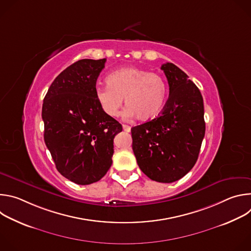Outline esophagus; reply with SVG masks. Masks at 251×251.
I'll return each mask as SVG.
<instances>
[{"instance_id":"1","label":"esophagus","mask_w":251,"mask_h":251,"mask_svg":"<svg viewBox=\"0 0 251 251\" xmlns=\"http://www.w3.org/2000/svg\"><path fill=\"white\" fill-rule=\"evenodd\" d=\"M123 130L125 131V132H130L131 131V127L129 126V125H123Z\"/></svg>"}]
</instances>
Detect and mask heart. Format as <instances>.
Wrapping results in <instances>:
<instances>
[{"instance_id": "1", "label": "heart", "mask_w": 251, "mask_h": 251, "mask_svg": "<svg viewBox=\"0 0 251 251\" xmlns=\"http://www.w3.org/2000/svg\"><path fill=\"white\" fill-rule=\"evenodd\" d=\"M107 86L97 87L96 100L102 111L110 117L119 116L123 99L127 114L141 121L156 118L162 111L167 86L161 75L137 66L117 69L106 78Z\"/></svg>"}]
</instances>
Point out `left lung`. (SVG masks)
I'll list each match as a JSON object with an SVG mask.
<instances>
[{"instance_id": "1", "label": "left lung", "mask_w": 251, "mask_h": 251, "mask_svg": "<svg viewBox=\"0 0 251 251\" xmlns=\"http://www.w3.org/2000/svg\"><path fill=\"white\" fill-rule=\"evenodd\" d=\"M169 98L161 114L131 129L132 149L141 171L151 180L173 183L195 166L204 137L203 100L197 85L171 62L161 66Z\"/></svg>"}]
</instances>
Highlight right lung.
<instances>
[{"instance_id": "1", "label": "right lung", "mask_w": 251, "mask_h": 251, "mask_svg": "<svg viewBox=\"0 0 251 251\" xmlns=\"http://www.w3.org/2000/svg\"><path fill=\"white\" fill-rule=\"evenodd\" d=\"M106 58L80 59L53 80L45 96L44 138L57 171L77 185L102 178L112 165L114 137L122 125L96 100Z\"/></svg>"}]
</instances>
